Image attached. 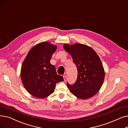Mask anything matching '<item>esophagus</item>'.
<instances>
[{"label": "esophagus", "instance_id": "obj_1", "mask_svg": "<svg viewBox=\"0 0 128 128\" xmlns=\"http://www.w3.org/2000/svg\"><path fill=\"white\" fill-rule=\"evenodd\" d=\"M63 78H64V81L66 82V80H67V78H66V76L65 75L63 76Z\"/></svg>", "mask_w": 128, "mask_h": 128}]
</instances>
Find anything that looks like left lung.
<instances>
[{"label": "left lung", "mask_w": 128, "mask_h": 128, "mask_svg": "<svg viewBox=\"0 0 128 128\" xmlns=\"http://www.w3.org/2000/svg\"><path fill=\"white\" fill-rule=\"evenodd\" d=\"M63 47L72 56L78 70L75 83L68 84L70 91L83 100L93 96L101 88L105 78L104 69L98 54L90 46L81 44H65Z\"/></svg>", "instance_id": "left-lung-1"}]
</instances>
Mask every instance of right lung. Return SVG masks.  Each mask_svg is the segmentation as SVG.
Here are the masks:
<instances>
[{
    "label": "right lung",
    "mask_w": 128,
    "mask_h": 128,
    "mask_svg": "<svg viewBox=\"0 0 128 128\" xmlns=\"http://www.w3.org/2000/svg\"><path fill=\"white\" fill-rule=\"evenodd\" d=\"M56 49V44L40 42L32 47L25 58L21 78L25 89L32 96L39 98L48 96L54 91L56 83L64 80L50 63Z\"/></svg>",
    "instance_id": "add662e5"
}]
</instances>
